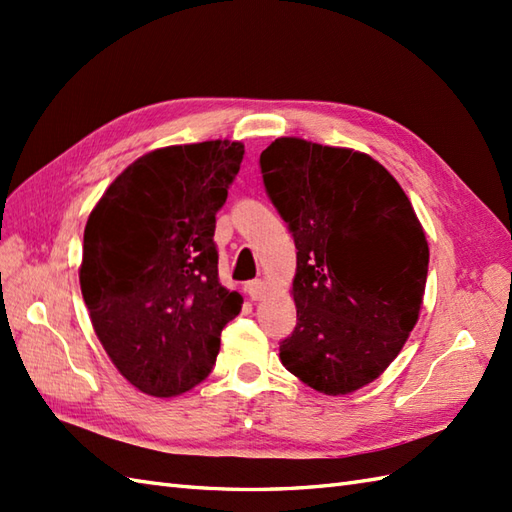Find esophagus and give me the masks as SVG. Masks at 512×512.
<instances>
[{
	"label": "esophagus",
	"mask_w": 512,
	"mask_h": 512,
	"mask_svg": "<svg viewBox=\"0 0 512 512\" xmlns=\"http://www.w3.org/2000/svg\"><path fill=\"white\" fill-rule=\"evenodd\" d=\"M246 292H248V297L253 299V301L264 299V297H266V281H262V279L248 281V284H246Z\"/></svg>",
	"instance_id": "obj_1"
}]
</instances>
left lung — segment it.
<instances>
[{"label":"left lung","mask_w":512,"mask_h":512,"mask_svg":"<svg viewBox=\"0 0 512 512\" xmlns=\"http://www.w3.org/2000/svg\"><path fill=\"white\" fill-rule=\"evenodd\" d=\"M259 167L297 246V328L281 363L321 394H350L385 372L418 321L427 237L394 176L361 151L277 138Z\"/></svg>","instance_id":"obj_1"}]
</instances>
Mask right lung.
<instances>
[{
  "label": "right lung",
  "instance_id": "add662e5",
  "mask_svg": "<svg viewBox=\"0 0 512 512\" xmlns=\"http://www.w3.org/2000/svg\"><path fill=\"white\" fill-rule=\"evenodd\" d=\"M244 158L206 140L149 151L94 206L79 270L94 332L129 383L180 396L211 374L242 295L217 279L215 213Z\"/></svg>",
  "mask_w": 512,
  "mask_h": 512
}]
</instances>
